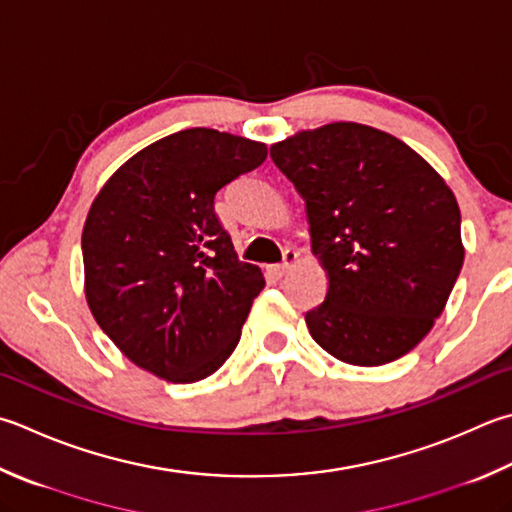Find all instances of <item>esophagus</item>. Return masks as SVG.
Masks as SVG:
<instances>
[{"instance_id":"esophagus-1","label":"esophagus","mask_w":512,"mask_h":512,"mask_svg":"<svg viewBox=\"0 0 512 512\" xmlns=\"http://www.w3.org/2000/svg\"><path fill=\"white\" fill-rule=\"evenodd\" d=\"M296 260H298V252H296V249L287 247L285 252H283V263H278V265L272 267L274 276H276V278H283V276L289 272V267H292V265L296 263Z\"/></svg>"}]
</instances>
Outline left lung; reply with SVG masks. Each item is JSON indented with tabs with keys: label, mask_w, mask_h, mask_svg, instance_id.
Returning <instances> with one entry per match:
<instances>
[{
	"label": "left lung",
	"mask_w": 512,
	"mask_h": 512,
	"mask_svg": "<svg viewBox=\"0 0 512 512\" xmlns=\"http://www.w3.org/2000/svg\"><path fill=\"white\" fill-rule=\"evenodd\" d=\"M294 182L330 278L305 314L312 339L352 365L390 363L426 336L464 265L459 205L419 153L354 122L269 149Z\"/></svg>",
	"instance_id": "8db88e82"
}]
</instances>
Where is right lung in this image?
I'll list each match as a JSON object with an SVG mask.
<instances>
[{"label": "right lung", "instance_id": "1", "mask_svg": "<svg viewBox=\"0 0 512 512\" xmlns=\"http://www.w3.org/2000/svg\"><path fill=\"white\" fill-rule=\"evenodd\" d=\"M265 158L260 142L185 129L124 162L95 198L82 231L86 301L138 368L194 383L236 350L265 278L238 260L214 198Z\"/></svg>", "mask_w": 512, "mask_h": 512}]
</instances>
